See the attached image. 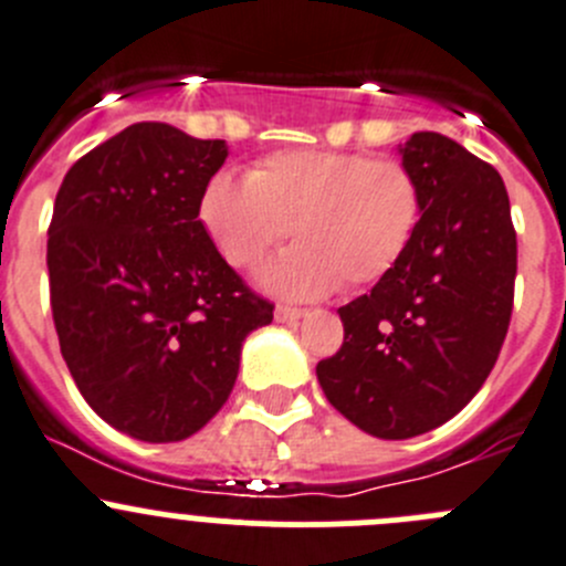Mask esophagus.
I'll return each mask as SVG.
<instances>
[{
	"label": "esophagus",
	"instance_id": "34e87169",
	"mask_svg": "<svg viewBox=\"0 0 566 566\" xmlns=\"http://www.w3.org/2000/svg\"><path fill=\"white\" fill-rule=\"evenodd\" d=\"M305 314H308V311L297 308V305H277V308H274V319L277 322H300Z\"/></svg>",
	"mask_w": 566,
	"mask_h": 566
}]
</instances>
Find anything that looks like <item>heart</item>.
Here are the masks:
<instances>
[{"instance_id":"obj_1","label":"heart","mask_w":566,"mask_h":566,"mask_svg":"<svg viewBox=\"0 0 566 566\" xmlns=\"http://www.w3.org/2000/svg\"><path fill=\"white\" fill-rule=\"evenodd\" d=\"M199 222L235 269L255 266L292 233L297 244L261 269V283L283 297H322L395 272L422 222V186L397 158L280 149L247 180L217 171L199 193Z\"/></svg>"}]
</instances>
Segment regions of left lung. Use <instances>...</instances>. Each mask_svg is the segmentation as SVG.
<instances>
[{"mask_svg":"<svg viewBox=\"0 0 566 566\" xmlns=\"http://www.w3.org/2000/svg\"><path fill=\"white\" fill-rule=\"evenodd\" d=\"M422 222L395 272L342 305L344 342L316 364L342 417L378 439L453 419L492 373L514 308L516 230L503 177L441 133L400 147Z\"/></svg>","mask_w":566,"mask_h":566,"instance_id":"obj_1","label":"left lung"}]
</instances>
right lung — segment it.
Listing matches in <instances>:
<instances>
[{
	"instance_id": "right-lung-1",
	"label": "right lung",
	"mask_w": 566,
	"mask_h": 566,
	"mask_svg": "<svg viewBox=\"0 0 566 566\" xmlns=\"http://www.w3.org/2000/svg\"><path fill=\"white\" fill-rule=\"evenodd\" d=\"M224 142L138 122L63 177L46 241L63 360L91 408L142 441L206 428L235 386L241 342L274 305L199 222Z\"/></svg>"
}]
</instances>
